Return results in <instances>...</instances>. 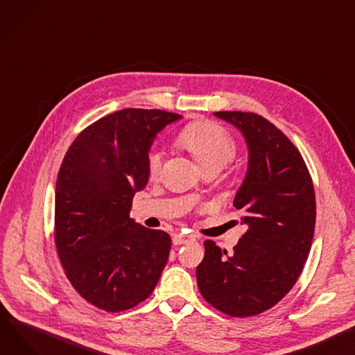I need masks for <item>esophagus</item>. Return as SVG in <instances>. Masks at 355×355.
Returning <instances> with one entry per match:
<instances>
[{"label":"esophagus","mask_w":355,"mask_h":355,"mask_svg":"<svg viewBox=\"0 0 355 355\" xmlns=\"http://www.w3.org/2000/svg\"><path fill=\"white\" fill-rule=\"evenodd\" d=\"M194 235H188V234H182V232H177L173 235V243L175 245H181V244H187L190 241H194Z\"/></svg>","instance_id":"34e87169"}]
</instances>
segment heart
Wrapping results in <instances>:
<instances>
[{"label":"heart","instance_id":"1","mask_svg":"<svg viewBox=\"0 0 355 355\" xmlns=\"http://www.w3.org/2000/svg\"><path fill=\"white\" fill-rule=\"evenodd\" d=\"M177 144L191 154L198 168L221 170L235 154V143L230 132L209 121H198L187 125L177 137ZM164 153L153 148L147 157V167L151 175L158 174Z\"/></svg>","mask_w":355,"mask_h":355}]
</instances>
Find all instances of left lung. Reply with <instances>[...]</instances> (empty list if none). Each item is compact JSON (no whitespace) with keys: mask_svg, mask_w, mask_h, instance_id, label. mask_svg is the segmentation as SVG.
I'll use <instances>...</instances> for the list:
<instances>
[{"mask_svg":"<svg viewBox=\"0 0 355 355\" xmlns=\"http://www.w3.org/2000/svg\"><path fill=\"white\" fill-rule=\"evenodd\" d=\"M248 146V170L234 198L247 232L227 255L204 243L197 282L204 300L231 317L261 314L294 287L315 228V193L309 168L288 137L255 112L218 111Z\"/></svg>","mask_w":355,"mask_h":355,"instance_id":"left-lung-1","label":"left lung"}]
</instances>
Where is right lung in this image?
<instances>
[{"label": "right lung", "instance_id": "right-lung-1", "mask_svg": "<svg viewBox=\"0 0 355 355\" xmlns=\"http://www.w3.org/2000/svg\"><path fill=\"white\" fill-rule=\"evenodd\" d=\"M181 115L125 108L83 130L68 148L55 184V247L67 278L108 313L132 309L154 291L168 261L170 235L130 218L148 182L153 141Z\"/></svg>", "mask_w": 355, "mask_h": 355}]
</instances>
